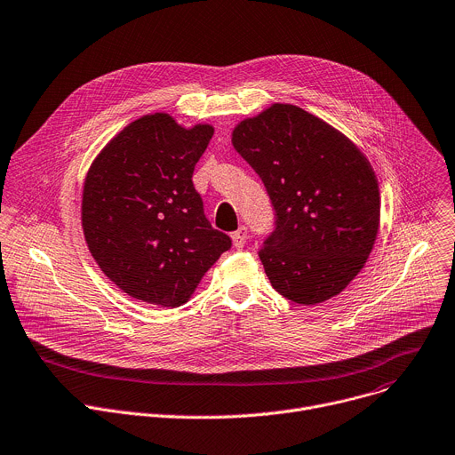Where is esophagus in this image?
Returning <instances> with one entry per match:
<instances>
[{
    "label": "esophagus",
    "mask_w": 455,
    "mask_h": 455,
    "mask_svg": "<svg viewBox=\"0 0 455 455\" xmlns=\"http://www.w3.org/2000/svg\"><path fill=\"white\" fill-rule=\"evenodd\" d=\"M232 243H234V246L235 249H241V246L244 244V241L249 239V230H246L244 227H241V228H237L235 232H232Z\"/></svg>",
    "instance_id": "1"
}]
</instances>
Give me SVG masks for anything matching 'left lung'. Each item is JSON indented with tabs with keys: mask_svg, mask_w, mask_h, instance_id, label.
Segmentation results:
<instances>
[{
	"mask_svg": "<svg viewBox=\"0 0 455 455\" xmlns=\"http://www.w3.org/2000/svg\"><path fill=\"white\" fill-rule=\"evenodd\" d=\"M232 145L275 209V230L259 252L272 286L307 307L341 294L379 232V183L368 157L330 123L291 103L241 119Z\"/></svg>",
	"mask_w": 455,
	"mask_h": 455,
	"instance_id": "1",
	"label": "left lung"
}]
</instances>
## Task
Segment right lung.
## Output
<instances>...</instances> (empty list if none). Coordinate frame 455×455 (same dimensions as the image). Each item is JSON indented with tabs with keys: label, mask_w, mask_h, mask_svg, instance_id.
<instances>
[{
	"label": "right lung",
	"mask_w": 455,
	"mask_h": 455,
	"mask_svg": "<svg viewBox=\"0 0 455 455\" xmlns=\"http://www.w3.org/2000/svg\"><path fill=\"white\" fill-rule=\"evenodd\" d=\"M214 134L152 112L119 131L94 157L81 196V228L101 272L134 299L185 305L203 275L230 249L192 185Z\"/></svg>",
	"instance_id": "1"
}]
</instances>
